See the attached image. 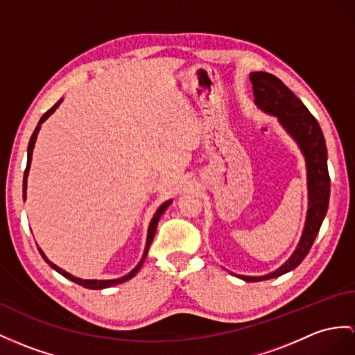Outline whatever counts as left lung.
Instances as JSON below:
<instances>
[{
    "instance_id": "left-lung-1",
    "label": "left lung",
    "mask_w": 355,
    "mask_h": 355,
    "mask_svg": "<svg viewBox=\"0 0 355 355\" xmlns=\"http://www.w3.org/2000/svg\"><path fill=\"white\" fill-rule=\"evenodd\" d=\"M253 84L254 103L262 111L279 119L282 126L297 141L304 155L307 167L309 209L302 236L289 261L279 270L262 277L236 275L245 282H262L275 279L297 268L312 248L321 224L325 218L330 200V175L327 167V146L318 120L312 116L304 103L284 85L277 76L266 72L250 73Z\"/></svg>"
}]
</instances>
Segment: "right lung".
Listing matches in <instances>:
<instances>
[{"instance_id": "add662e5", "label": "right lung", "mask_w": 355, "mask_h": 355, "mask_svg": "<svg viewBox=\"0 0 355 355\" xmlns=\"http://www.w3.org/2000/svg\"><path fill=\"white\" fill-rule=\"evenodd\" d=\"M62 101L63 99H60L55 105L53 107V108H49L45 114H43L42 117H40V120H39V123H37V126H36V129H34V132H33V135H31V138H30V143H28V150H27V168H25V171H24V200H25V197H27V178H28V171H30V166H31V158H33V149H34V144H36V138H37V134H39V131H40V125L45 122V120L53 114V112L57 110V107L60 105V103H62ZM170 203H171V200H168V202H166V203H162L159 207H158V211L155 212V215H153V218H152V221H150V224H149V230H148V241H146V248H144V253H143V257H141V261L138 262V265L134 268V270L129 272V274H126V275H123V277H120V279H112V280H83V279H78V277H73L72 274H69V272H66L64 270H62V268L60 266H57L55 263H53L49 261V259L45 256V253L42 252L40 250V247H37L39 248V253L42 254V257L45 259V262L46 263H49V266L51 268H54V270L57 271V272H60L63 275V277H66V279H69V280H72V282H75L76 284H80V286H83V288H87V289H105V288H111V286H114V284H119V283H123V282H126V280H129V279H132L134 275L140 271V268H141V265H143V262H144V259H146V256H148V252H149V247H150V244H152V241H153V236H155V230H157V226H158V221H159V218H161V215L166 212V209L167 207L170 206Z\"/></svg>"}]
</instances>
